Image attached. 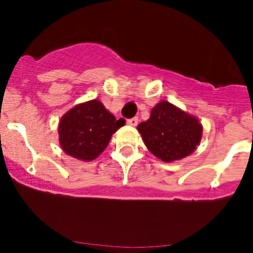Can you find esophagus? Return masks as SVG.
<instances>
[{
	"instance_id": "1",
	"label": "esophagus",
	"mask_w": 253,
	"mask_h": 253,
	"mask_svg": "<svg viewBox=\"0 0 253 253\" xmlns=\"http://www.w3.org/2000/svg\"><path fill=\"white\" fill-rule=\"evenodd\" d=\"M127 125H128V126L135 127L136 125H138V118H132L129 119V120H127Z\"/></svg>"
}]
</instances>
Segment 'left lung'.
I'll return each mask as SVG.
<instances>
[{
	"mask_svg": "<svg viewBox=\"0 0 253 253\" xmlns=\"http://www.w3.org/2000/svg\"><path fill=\"white\" fill-rule=\"evenodd\" d=\"M136 129L150 152L165 163L190 156L203 132L199 119L168 101L157 103L149 120L139 124Z\"/></svg>",
	"mask_w": 253,
	"mask_h": 253,
	"instance_id": "8db88e82",
	"label": "left lung"
}]
</instances>
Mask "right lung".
Segmentation results:
<instances>
[{
	"label": "right lung",
	"mask_w": 253,
	"mask_h": 253,
	"mask_svg": "<svg viewBox=\"0 0 253 253\" xmlns=\"http://www.w3.org/2000/svg\"><path fill=\"white\" fill-rule=\"evenodd\" d=\"M98 100L76 104L65 113L58 125L59 144L66 155L78 161L91 162L108 146L112 135L123 127Z\"/></svg>",
	"instance_id": "right-lung-1"
}]
</instances>
